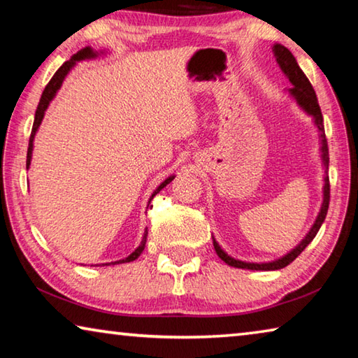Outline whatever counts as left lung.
<instances>
[{
	"mask_svg": "<svg viewBox=\"0 0 358 358\" xmlns=\"http://www.w3.org/2000/svg\"><path fill=\"white\" fill-rule=\"evenodd\" d=\"M273 50V55L276 58V63L280 66V69L282 71V74L289 78V82L292 83V88L287 90V94L292 98L296 106H299L303 112L306 115H310L313 118V123L317 129V136H319V153H320V162H322L324 167V186H322V205H320V210L317 213L316 221L311 226V229L308 230V234L305 235L299 245H296L294 250H290L287 254L278 257L275 260H270V262H246V260H240L235 259L232 256L222 250L217 243L216 238L213 237V246L217 256H220L221 260H224L227 265L235 266V268H243V270H262V271H268V270H281L284 266H287L292 260L300 256L301 251L311 243L313 238L316 237L320 226L325 221L327 216V210H329V202H330V183H329V147H327V138H325V131H324V118H322V112H320L319 102L316 98V92H314L313 85L308 80V77L305 76V72L300 69L299 63H296L295 57L289 52V48H286L281 44H273L271 47Z\"/></svg>",
	"mask_w": 358,
	"mask_h": 358,
	"instance_id": "8db88e82",
	"label": "left lung"
}]
</instances>
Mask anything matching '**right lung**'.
Here are the masks:
<instances>
[{"label": "right lung", "instance_id": "1", "mask_svg": "<svg viewBox=\"0 0 358 358\" xmlns=\"http://www.w3.org/2000/svg\"><path fill=\"white\" fill-rule=\"evenodd\" d=\"M107 50H94V48L92 47H85L82 48V50H78L76 55H72L71 59H68V62H64L62 68H59L55 74H53V77L50 78V82L47 83V87L44 92H42V96H41V101L38 104V108H36V115H34V123H33V129H31V136H29V145H28V153H27V169H29V166H31V157H33V148H34V137L36 134H38V129L39 126L42 123V120H44V115H45V110L48 108V106H50V102L55 99V96L58 93V90L62 88V85L64 82V78L68 77L69 72L72 71V68L78 63V62H85V59H94L98 58L101 55H106ZM175 178V175H169V177L162 181V183L156 187V189L153 191V194H151L150 201L153 199L157 192H159L161 189H164V187L171 183V181ZM150 203V202H148ZM147 235H148V230L145 229L143 232V237H142V241L141 245H138L134 251H132L128 257L124 259H120V260H115V262H110L113 265L117 264H126V262H132V260H136L138 256H141L142 251L145 250V243H147ZM110 264H102V265H110Z\"/></svg>", "mask_w": 358, "mask_h": 358}]
</instances>
